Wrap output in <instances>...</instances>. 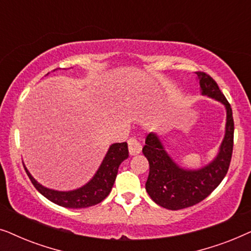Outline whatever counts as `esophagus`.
<instances>
[{
    "instance_id": "34e87169",
    "label": "esophagus",
    "mask_w": 251,
    "mask_h": 251,
    "mask_svg": "<svg viewBox=\"0 0 251 251\" xmlns=\"http://www.w3.org/2000/svg\"><path fill=\"white\" fill-rule=\"evenodd\" d=\"M128 146H129V153L130 155H137V154L140 153L142 151V145L136 138H130L128 140Z\"/></svg>"
}]
</instances>
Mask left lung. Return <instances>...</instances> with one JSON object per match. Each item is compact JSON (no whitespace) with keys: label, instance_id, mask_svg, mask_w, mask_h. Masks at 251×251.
<instances>
[{"label":"left lung","instance_id":"1","mask_svg":"<svg viewBox=\"0 0 251 251\" xmlns=\"http://www.w3.org/2000/svg\"><path fill=\"white\" fill-rule=\"evenodd\" d=\"M195 74L202 95L214 98L225 106V136L217 156L210 163L200 169L190 170L179 167L171 159L156 133L147 135L143 147V154L150 163L146 191L156 204L170 210L192 207L204 200L224 179L232 159L234 121L231 105L210 75L204 72H195Z\"/></svg>","mask_w":251,"mask_h":251}]
</instances>
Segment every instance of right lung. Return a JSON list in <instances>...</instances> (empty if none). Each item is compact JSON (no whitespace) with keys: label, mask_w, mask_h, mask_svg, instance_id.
I'll return each mask as SVG.
<instances>
[{"label":"right lung","mask_w":251,"mask_h":251,"mask_svg":"<svg viewBox=\"0 0 251 251\" xmlns=\"http://www.w3.org/2000/svg\"><path fill=\"white\" fill-rule=\"evenodd\" d=\"M128 144H113L108 149L107 154L105 155L100 167H99L95 176L92 177V179L88 181L84 186L77 188V190L67 192L54 191L42 186V185L34 179L25 166H24V168H25L26 174L28 175L34 187L43 197H46L48 200L65 208L81 209L100 203L107 197L112 190L113 185H114L120 164L126 159H128Z\"/></svg>","instance_id":"add662e5"}]
</instances>
